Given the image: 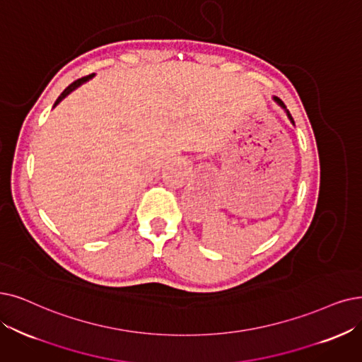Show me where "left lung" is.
Wrapping results in <instances>:
<instances>
[{
    "label": "left lung",
    "instance_id": "1",
    "mask_svg": "<svg viewBox=\"0 0 362 362\" xmlns=\"http://www.w3.org/2000/svg\"><path fill=\"white\" fill-rule=\"evenodd\" d=\"M273 100H274V103H276L278 105H281V107H282V108L285 110V112H286V115H288V119H290V122H291V123L294 124V119L291 117V114H290V111H288V110H286V107H285V104L282 103V100H281L279 98H276V96H273Z\"/></svg>",
    "mask_w": 362,
    "mask_h": 362
}]
</instances>
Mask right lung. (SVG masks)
I'll use <instances>...</instances> for the list:
<instances>
[{"mask_svg":"<svg viewBox=\"0 0 362 362\" xmlns=\"http://www.w3.org/2000/svg\"><path fill=\"white\" fill-rule=\"evenodd\" d=\"M93 76H95V74H90V76H86V77H83V78H78V80H76L74 83H71V84L68 86V88H66V89H65V90H64L62 93H61V96L56 99V103H54V105H53V107H56V105H57V104H59V103H61V100H62V99H64V98H65L66 95H69V93H71L72 90H76V89L78 88V86H81L83 83H86V81H88V80H90V78H92Z\"/></svg>","mask_w":362,"mask_h":362,"instance_id":"right-lung-1","label":"right lung"}]
</instances>
